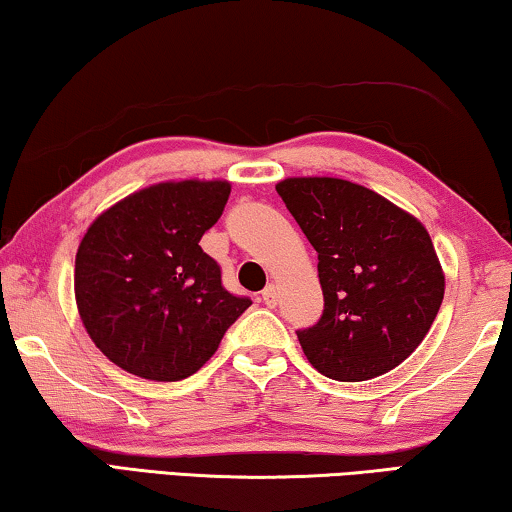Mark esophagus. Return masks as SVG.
<instances>
[{
    "label": "esophagus",
    "instance_id": "obj_1",
    "mask_svg": "<svg viewBox=\"0 0 512 512\" xmlns=\"http://www.w3.org/2000/svg\"><path fill=\"white\" fill-rule=\"evenodd\" d=\"M277 298H279V293H277V286L270 284V286H265V288H263V293H261V300L265 302V305H268V307H277Z\"/></svg>",
    "mask_w": 512,
    "mask_h": 512
}]
</instances>
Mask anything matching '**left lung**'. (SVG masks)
Returning <instances> with one entry per match:
<instances>
[{
  "label": "left lung",
  "mask_w": 512,
  "mask_h": 512,
  "mask_svg": "<svg viewBox=\"0 0 512 512\" xmlns=\"http://www.w3.org/2000/svg\"><path fill=\"white\" fill-rule=\"evenodd\" d=\"M277 194L318 254L325 305L298 330L307 360L335 381L395 369L425 339L446 291L427 228L339 177H288Z\"/></svg>",
  "instance_id": "left-lung-1"
}]
</instances>
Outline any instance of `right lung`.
Instances as JSON below:
<instances>
[{"label":"right lung","mask_w":512,"mask_h":512,"mask_svg":"<svg viewBox=\"0 0 512 512\" xmlns=\"http://www.w3.org/2000/svg\"><path fill=\"white\" fill-rule=\"evenodd\" d=\"M228 196L226 180L152 184L87 228L73 274L78 314L96 348L124 372L187 379L251 305L221 286V268L198 244Z\"/></svg>","instance_id":"right-lung-1"}]
</instances>
